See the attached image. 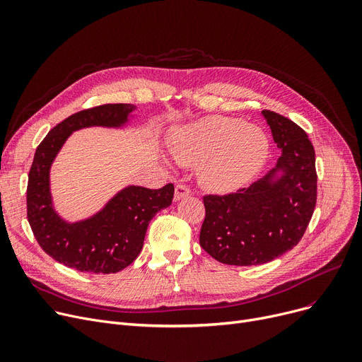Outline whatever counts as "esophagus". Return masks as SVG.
<instances>
[{"label": "esophagus", "instance_id": "1", "mask_svg": "<svg viewBox=\"0 0 362 362\" xmlns=\"http://www.w3.org/2000/svg\"><path fill=\"white\" fill-rule=\"evenodd\" d=\"M189 195H191V189H189L186 185H183V183L176 185V189H175V199L176 201H179L185 197H189Z\"/></svg>", "mask_w": 362, "mask_h": 362}]
</instances>
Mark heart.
<instances>
[{
    "label": "heart",
    "instance_id": "1",
    "mask_svg": "<svg viewBox=\"0 0 362 362\" xmlns=\"http://www.w3.org/2000/svg\"><path fill=\"white\" fill-rule=\"evenodd\" d=\"M176 160L201 167L202 183L232 191L248 182L269 156L265 133L240 119L210 116L177 130L170 139Z\"/></svg>",
    "mask_w": 362,
    "mask_h": 362
}]
</instances>
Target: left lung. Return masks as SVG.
I'll list each match as a JSON object with an SVG mask.
<instances>
[{
	"label": "left lung",
	"instance_id": "left-lung-1",
	"mask_svg": "<svg viewBox=\"0 0 362 362\" xmlns=\"http://www.w3.org/2000/svg\"><path fill=\"white\" fill-rule=\"evenodd\" d=\"M281 149L276 168L250 187L204 195L199 243L229 265H258L291 251L305 233L317 202L315 152L307 133L280 114L262 110ZM277 169L284 175L273 182Z\"/></svg>",
	"mask_w": 362,
	"mask_h": 362
}]
</instances>
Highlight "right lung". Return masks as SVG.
I'll return each mask as SVG.
<instances>
[{
	"label": "right lung",
	"instance_id": "add662e5",
	"mask_svg": "<svg viewBox=\"0 0 362 362\" xmlns=\"http://www.w3.org/2000/svg\"><path fill=\"white\" fill-rule=\"evenodd\" d=\"M133 110L132 104H103L74 112L52 127L35 151L26 191L28 221L41 248L66 267L95 274L126 269L142 250L151 218L173 199V183L160 189L129 186L101 213L81 223L69 224L52 210L49 167L70 133L88 126H122Z\"/></svg>",
	"mask_w": 362,
	"mask_h": 362
}]
</instances>
